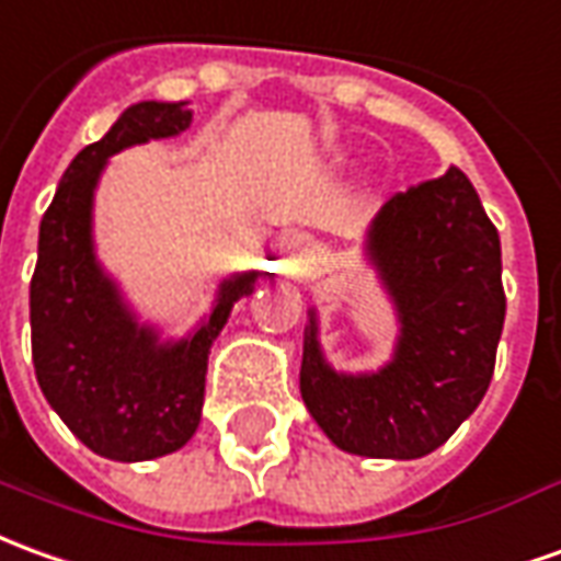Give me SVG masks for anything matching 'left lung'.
<instances>
[{"mask_svg":"<svg viewBox=\"0 0 561 561\" xmlns=\"http://www.w3.org/2000/svg\"><path fill=\"white\" fill-rule=\"evenodd\" d=\"M370 261L398 304L401 340L379 374L321 362L309 319L300 394L340 449L370 458L428 456L483 401L504 328L501 240L458 167L382 206Z\"/></svg>","mask_w":561,"mask_h":561,"instance_id":"obj_1","label":"left lung"}]
</instances>
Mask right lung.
I'll return each instance as SVG.
<instances>
[{"mask_svg": "<svg viewBox=\"0 0 561 561\" xmlns=\"http://www.w3.org/2000/svg\"><path fill=\"white\" fill-rule=\"evenodd\" d=\"M182 105H130L100 142L78 151L38 227L30 282L35 379L78 440L115 461H148L191 440L213 340L257 279V273L227 279L194 336L160 346L158 336L133 321L115 282L93 261L90 203L105 158L185 130L191 112Z\"/></svg>", "mask_w": 561, "mask_h": 561, "instance_id": "right-lung-1", "label": "right lung"}]
</instances>
